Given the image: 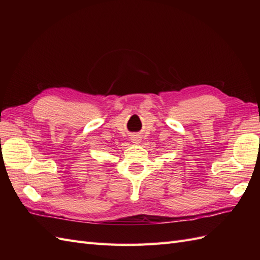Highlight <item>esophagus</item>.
I'll return each instance as SVG.
<instances>
[{
    "label": "esophagus",
    "mask_w": 260,
    "mask_h": 260,
    "mask_svg": "<svg viewBox=\"0 0 260 260\" xmlns=\"http://www.w3.org/2000/svg\"><path fill=\"white\" fill-rule=\"evenodd\" d=\"M131 141H132V143L140 144V143H141V137H139V136H133V137L131 138Z\"/></svg>",
    "instance_id": "34e87169"
}]
</instances>
